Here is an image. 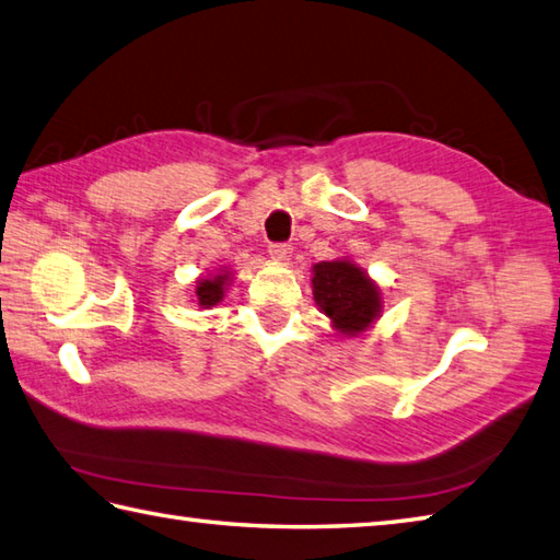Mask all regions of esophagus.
Wrapping results in <instances>:
<instances>
[{"mask_svg": "<svg viewBox=\"0 0 560 560\" xmlns=\"http://www.w3.org/2000/svg\"><path fill=\"white\" fill-rule=\"evenodd\" d=\"M268 254L272 260H280V264H288L290 256H292V248L290 244H270L268 246Z\"/></svg>", "mask_w": 560, "mask_h": 560, "instance_id": "obj_1", "label": "esophagus"}]
</instances>
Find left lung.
<instances>
[{"label":"left lung","instance_id":"1","mask_svg":"<svg viewBox=\"0 0 560 560\" xmlns=\"http://www.w3.org/2000/svg\"><path fill=\"white\" fill-rule=\"evenodd\" d=\"M312 292L340 336L358 338L382 316V290L350 258L322 260L312 268Z\"/></svg>","mask_w":560,"mask_h":560}]
</instances>
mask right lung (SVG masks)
<instances>
[{"mask_svg":"<svg viewBox=\"0 0 560 560\" xmlns=\"http://www.w3.org/2000/svg\"><path fill=\"white\" fill-rule=\"evenodd\" d=\"M232 284V272L220 268L217 272H208L196 280V300L200 310H212L214 304L222 302L224 290Z\"/></svg>","mask_w":560,"mask_h":560,"instance_id":"right-lung-1","label":"right lung"}]
</instances>
